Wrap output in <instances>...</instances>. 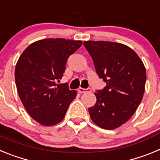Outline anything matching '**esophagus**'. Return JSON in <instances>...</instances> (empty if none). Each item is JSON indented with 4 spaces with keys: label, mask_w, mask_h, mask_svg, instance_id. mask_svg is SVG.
Masks as SVG:
<instances>
[{
    "label": "esophagus",
    "mask_w": 160,
    "mask_h": 160,
    "mask_svg": "<svg viewBox=\"0 0 160 160\" xmlns=\"http://www.w3.org/2000/svg\"><path fill=\"white\" fill-rule=\"evenodd\" d=\"M78 91L79 93H81V94H83V93L90 92V91H91V89H90V88L84 89V88H82V87H80V88H78Z\"/></svg>",
    "instance_id": "1"
}]
</instances>
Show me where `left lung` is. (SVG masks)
Masks as SVG:
<instances>
[{
  "label": "left lung",
  "mask_w": 160,
  "mask_h": 160,
  "mask_svg": "<svg viewBox=\"0 0 160 160\" xmlns=\"http://www.w3.org/2000/svg\"><path fill=\"white\" fill-rule=\"evenodd\" d=\"M94 62L96 73L107 83L94 93L95 105L88 109L99 128L113 130L135 114L143 97L146 69L137 53L123 44L104 41L83 42Z\"/></svg>",
  "instance_id": "left-lung-1"
}]
</instances>
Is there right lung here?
Masks as SVG:
<instances>
[{
	"instance_id": "add662e5",
	"label": "right lung",
	"mask_w": 160,
	"mask_h": 160,
	"mask_svg": "<svg viewBox=\"0 0 160 160\" xmlns=\"http://www.w3.org/2000/svg\"><path fill=\"white\" fill-rule=\"evenodd\" d=\"M82 41L47 38L29 45L15 68L17 90L28 114L43 126L58 124L77 95L68 83L58 84L68 58Z\"/></svg>"
}]
</instances>
